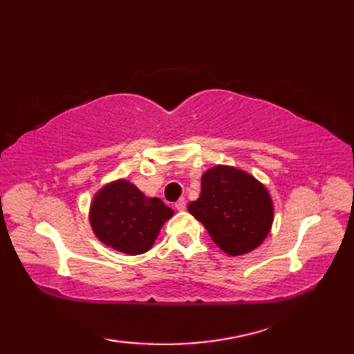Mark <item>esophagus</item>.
Listing matches in <instances>:
<instances>
[{
  "mask_svg": "<svg viewBox=\"0 0 354 354\" xmlns=\"http://www.w3.org/2000/svg\"><path fill=\"white\" fill-rule=\"evenodd\" d=\"M175 207H176L178 212H184V209L187 208V201H185L184 198L178 199V201H176V204H175Z\"/></svg>",
  "mask_w": 354,
  "mask_h": 354,
  "instance_id": "obj_1",
  "label": "esophagus"
}]
</instances>
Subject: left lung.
<instances>
[{"mask_svg":"<svg viewBox=\"0 0 354 354\" xmlns=\"http://www.w3.org/2000/svg\"><path fill=\"white\" fill-rule=\"evenodd\" d=\"M201 184V196L190 202L189 212L207 228L213 242L228 255L255 250L274 221V205L265 185L228 165L207 170Z\"/></svg>","mask_w":354,"mask_h":354,"instance_id":"1","label":"left lung"}]
</instances>
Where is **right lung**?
Here are the masks:
<instances>
[{"label":"right lung","instance_id":"right-lung-1","mask_svg":"<svg viewBox=\"0 0 354 354\" xmlns=\"http://www.w3.org/2000/svg\"><path fill=\"white\" fill-rule=\"evenodd\" d=\"M173 209L158 198H147L126 179L95 194L89 212L93 231L104 245L138 255L149 251Z\"/></svg>","mask_w":354,"mask_h":354}]
</instances>
